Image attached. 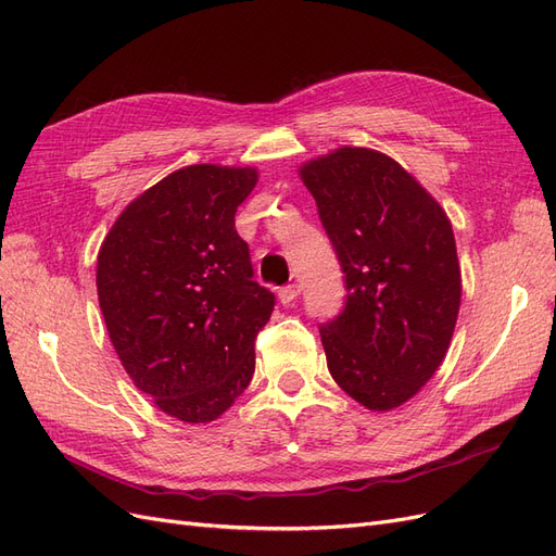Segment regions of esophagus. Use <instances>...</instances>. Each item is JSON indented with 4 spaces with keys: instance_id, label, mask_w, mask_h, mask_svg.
Listing matches in <instances>:
<instances>
[{
    "instance_id": "esophagus-1",
    "label": "esophagus",
    "mask_w": 556,
    "mask_h": 556,
    "mask_svg": "<svg viewBox=\"0 0 556 556\" xmlns=\"http://www.w3.org/2000/svg\"><path fill=\"white\" fill-rule=\"evenodd\" d=\"M299 292H301V288H299L296 282H292V285H285V288H280V290H278L280 304H282V306H290L292 301L299 296Z\"/></svg>"
}]
</instances>
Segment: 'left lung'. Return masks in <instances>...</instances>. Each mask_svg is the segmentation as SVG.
Wrapping results in <instances>:
<instances>
[{
  "instance_id": "left-lung-1",
  "label": "left lung",
  "mask_w": 556,
  "mask_h": 556,
  "mask_svg": "<svg viewBox=\"0 0 556 556\" xmlns=\"http://www.w3.org/2000/svg\"><path fill=\"white\" fill-rule=\"evenodd\" d=\"M345 274V306L319 325L331 378L368 410H392L435 374L457 325L452 225L422 185L371 148L301 166Z\"/></svg>"
}]
</instances>
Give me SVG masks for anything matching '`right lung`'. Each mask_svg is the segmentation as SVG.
<instances>
[{
  "label": "right lung",
  "mask_w": 556,
  "mask_h": 556,
  "mask_svg": "<svg viewBox=\"0 0 556 556\" xmlns=\"http://www.w3.org/2000/svg\"><path fill=\"white\" fill-rule=\"evenodd\" d=\"M255 185L250 166H185L134 199L99 250V308L117 357L180 422H213L255 374L276 296L252 280L233 227Z\"/></svg>",
  "instance_id": "1"
}]
</instances>
